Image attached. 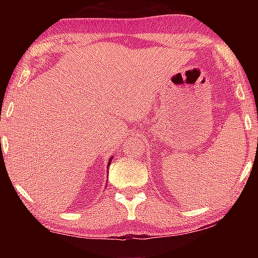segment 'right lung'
<instances>
[{
	"mask_svg": "<svg viewBox=\"0 0 258 258\" xmlns=\"http://www.w3.org/2000/svg\"><path fill=\"white\" fill-rule=\"evenodd\" d=\"M112 158H113V157L111 156V157H110V158H109V160H108V168H109V166H110V163H111V160H112Z\"/></svg>",
	"mask_w": 258,
	"mask_h": 258,
	"instance_id": "add662e5",
	"label": "right lung"
}]
</instances>
